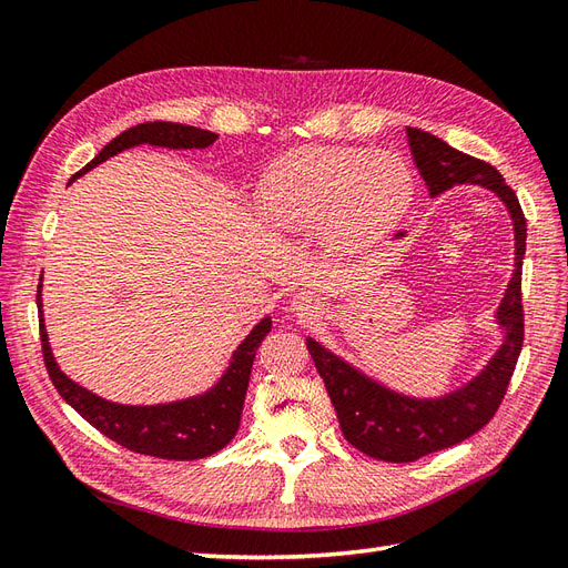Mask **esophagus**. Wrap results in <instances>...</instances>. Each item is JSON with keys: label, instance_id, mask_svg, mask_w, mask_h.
<instances>
[{"label": "esophagus", "instance_id": "1", "mask_svg": "<svg viewBox=\"0 0 568 568\" xmlns=\"http://www.w3.org/2000/svg\"><path fill=\"white\" fill-rule=\"evenodd\" d=\"M293 310L302 316H312L316 310H318V300L310 293H297L293 297Z\"/></svg>", "mask_w": 568, "mask_h": 568}]
</instances>
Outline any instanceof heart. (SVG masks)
<instances>
[{
  "mask_svg": "<svg viewBox=\"0 0 568 568\" xmlns=\"http://www.w3.org/2000/svg\"><path fill=\"white\" fill-rule=\"evenodd\" d=\"M413 192V174L394 153L304 145L266 170L256 201L271 223L293 230L322 225L333 250L355 252L398 225Z\"/></svg>",
  "mask_w": 568,
  "mask_h": 568,
  "instance_id": "heart-1",
  "label": "heart"
}]
</instances>
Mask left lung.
<instances>
[{
  "mask_svg": "<svg viewBox=\"0 0 568 568\" xmlns=\"http://www.w3.org/2000/svg\"><path fill=\"white\" fill-rule=\"evenodd\" d=\"M408 141L432 196H439L456 184H479L506 203L516 232V268L497 310V324L504 328L501 347L470 384L444 398L400 396L307 338V351L326 384L343 436L362 454L388 463H413L434 450L456 446L483 429L506 396L526 331L520 300L526 215L516 192L485 160L450 149L442 139L408 126Z\"/></svg>",
  "mask_w": 568,
  "mask_h": 568,
  "instance_id": "8db88e82",
  "label": "left lung"
}]
</instances>
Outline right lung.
I'll return each mask as SVG.
<instances>
[{
    "mask_svg": "<svg viewBox=\"0 0 568 568\" xmlns=\"http://www.w3.org/2000/svg\"><path fill=\"white\" fill-rule=\"evenodd\" d=\"M217 134L206 129L174 124V122H145L126 129L118 139H112L103 151H100L89 165L79 170L71 182L81 178L83 172L93 170L95 165L105 163L108 158L118 155L132 145L151 143L165 145V149H206ZM38 285V316H40V345L42 359L54 388L60 396L74 408L85 423H91L98 432H103L108 439L118 442L120 446L136 450L143 456H155L165 460H194L206 458L215 450H221L232 442V436L240 429L242 405L250 386V374L254 365V355L261 341L271 331V318H261L252 328L235 353H232L230 367L221 376L211 390L203 396H194L186 400H174L163 405H120L100 398L91 390H85L77 382L57 367L52 357L48 331L42 324V297Z\"/></svg>",
    "mask_w": 568,
    "mask_h": 568,
    "instance_id": "add662e5",
    "label": "right lung"
}]
</instances>
